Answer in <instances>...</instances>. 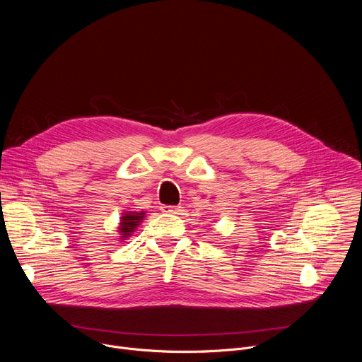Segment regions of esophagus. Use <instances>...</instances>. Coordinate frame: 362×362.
Wrapping results in <instances>:
<instances>
[{
    "mask_svg": "<svg viewBox=\"0 0 362 362\" xmlns=\"http://www.w3.org/2000/svg\"><path fill=\"white\" fill-rule=\"evenodd\" d=\"M160 209L165 214H177L180 212V206H162Z\"/></svg>",
    "mask_w": 362,
    "mask_h": 362,
    "instance_id": "obj_1",
    "label": "esophagus"
}]
</instances>
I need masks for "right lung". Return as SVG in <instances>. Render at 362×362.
<instances>
[{
	"mask_svg": "<svg viewBox=\"0 0 362 362\" xmlns=\"http://www.w3.org/2000/svg\"><path fill=\"white\" fill-rule=\"evenodd\" d=\"M144 218V212H129V214H124V216H122V221H120V226H119V232H120V238L122 239H126L129 238L134 230L136 228L139 226V223L143 221Z\"/></svg>",
	"mask_w": 362,
	"mask_h": 362,
	"instance_id": "add662e5",
	"label": "right lung"
}]
</instances>
